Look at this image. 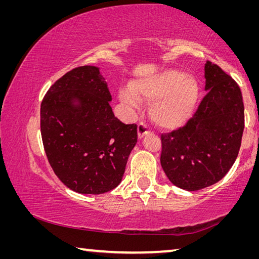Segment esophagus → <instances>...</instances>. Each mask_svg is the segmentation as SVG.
Wrapping results in <instances>:
<instances>
[{"mask_svg": "<svg viewBox=\"0 0 259 259\" xmlns=\"http://www.w3.org/2000/svg\"><path fill=\"white\" fill-rule=\"evenodd\" d=\"M137 134H138V138L139 139H143L145 137L146 135L150 134V129H148V126L146 123H139L138 124V128H137Z\"/></svg>", "mask_w": 259, "mask_h": 259, "instance_id": "1", "label": "esophagus"}]
</instances>
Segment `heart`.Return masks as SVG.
<instances>
[{"mask_svg": "<svg viewBox=\"0 0 259 259\" xmlns=\"http://www.w3.org/2000/svg\"><path fill=\"white\" fill-rule=\"evenodd\" d=\"M201 85L198 78L186 75L179 69L163 71L143 76L119 91L123 104L138 107L140 100L151 103L150 117L165 130H175L185 125L198 108Z\"/></svg>", "mask_w": 259, "mask_h": 259, "instance_id": "b5f03b06", "label": "heart"}]
</instances>
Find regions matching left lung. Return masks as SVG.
Instances as JSON below:
<instances>
[{
  "mask_svg": "<svg viewBox=\"0 0 259 259\" xmlns=\"http://www.w3.org/2000/svg\"><path fill=\"white\" fill-rule=\"evenodd\" d=\"M207 95L185 126L161 136V165L174 185L198 191L213 185L236 160L244 128L239 85L211 61L204 65Z\"/></svg>",
  "mask_w": 259,
  "mask_h": 259,
  "instance_id": "obj_1",
  "label": "left lung"
}]
</instances>
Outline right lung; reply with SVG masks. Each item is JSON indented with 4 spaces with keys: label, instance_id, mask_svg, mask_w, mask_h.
<instances>
[{
    "label": "right lung",
    "instance_id": "right-lung-1",
    "mask_svg": "<svg viewBox=\"0 0 259 259\" xmlns=\"http://www.w3.org/2000/svg\"><path fill=\"white\" fill-rule=\"evenodd\" d=\"M105 77L96 66L67 72L41 104V135L49 163L64 185L103 194L123 177L137 143V125L114 116Z\"/></svg>",
    "mask_w": 259,
    "mask_h": 259
}]
</instances>
